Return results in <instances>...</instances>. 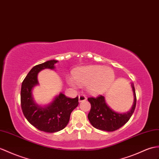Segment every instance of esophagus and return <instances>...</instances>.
Instances as JSON below:
<instances>
[{
	"label": "esophagus",
	"instance_id": "esophagus-1",
	"mask_svg": "<svg viewBox=\"0 0 159 159\" xmlns=\"http://www.w3.org/2000/svg\"><path fill=\"white\" fill-rule=\"evenodd\" d=\"M86 99H87V98H86V96L84 95L81 94V95H79V102L85 101Z\"/></svg>",
	"mask_w": 159,
	"mask_h": 159
}]
</instances>
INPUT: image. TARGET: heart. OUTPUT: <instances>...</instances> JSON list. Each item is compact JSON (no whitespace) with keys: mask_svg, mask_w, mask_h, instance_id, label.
I'll list each match as a JSON object with an SVG mask.
<instances>
[{"mask_svg":"<svg viewBox=\"0 0 159 159\" xmlns=\"http://www.w3.org/2000/svg\"><path fill=\"white\" fill-rule=\"evenodd\" d=\"M72 79H67L71 87L76 84L80 86L87 85V90L92 95H99L111 86L114 80L113 70L102 66H88L75 69L72 72Z\"/></svg>","mask_w":159,"mask_h":159,"instance_id":"b5f03b06","label":"heart"}]
</instances>
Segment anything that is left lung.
Masks as SVG:
<instances>
[{
	"instance_id": "left-lung-1",
	"label": "left lung",
	"mask_w": 159,
	"mask_h": 159,
	"mask_svg": "<svg viewBox=\"0 0 159 159\" xmlns=\"http://www.w3.org/2000/svg\"><path fill=\"white\" fill-rule=\"evenodd\" d=\"M131 85L134 92V100L131 109L127 113L120 114L114 112L107 105L105 98L102 95L88 98L91 106L90 112L88 114V119L95 128L106 131H114L127 123L134 112L136 106L134 84L131 83Z\"/></svg>"
}]
</instances>
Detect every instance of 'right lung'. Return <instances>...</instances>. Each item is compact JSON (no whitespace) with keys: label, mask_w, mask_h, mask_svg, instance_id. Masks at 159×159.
I'll return each instance as SVG.
<instances>
[{"label":"right lung","mask_w":159,"mask_h":159,"mask_svg":"<svg viewBox=\"0 0 159 159\" xmlns=\"http://www.w3.org/2000/svg\"><path fill=\"white\" fill-rule=\"evenodd\" d=\"M57 62L53 60L34 66L21 84V106L24 116L39 130L47 133H55L64 129L71 112L79 105L78 96L69 98L61 93L46 107L36 104L33 99L32 89L39 84L38 73L45 68L53 70Z\"/></svg>","instance_id":"right-lung-1"}]
</instances>
